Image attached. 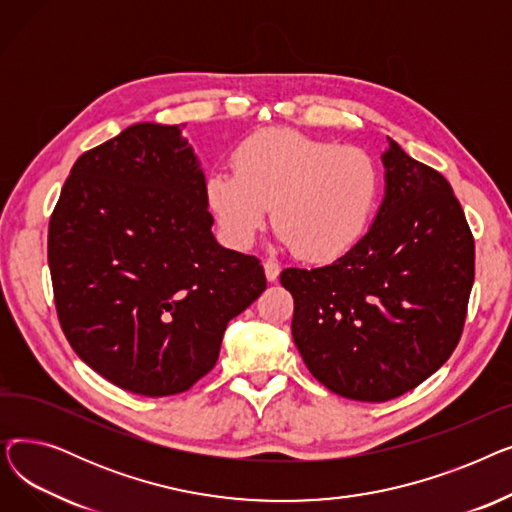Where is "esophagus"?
I'll list each match as a JSON object with an SVG mask.
<instances>
[{"mask_svg": "<svg viewBox=\"0 0 512 512\" xmlns=\"http://www.w3.org/2000/svg\"><path fill=\"white\" fill-rule=\"evenodd\" d=\"M263 270H265V278H267V282H276V280H278V276H280V270H282V267L278 265V261H274V259H267V261L263 263Z\"/></svg>", "mask_w": 512, "mask_h": 512, "instance_id": "obj_1", "label": "esophagus"}]
</instances>
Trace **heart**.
<instances>
[{
  "label": "heart",
  "mask_w": 512,
  "mask_h": 512,
  "mask_svg": "<svg viewBox=\"0 0 512 512\" xmlns=\"http://www.w3.org/2000/svg\"><path fill=\"white\" fill-rule=\"evenodd\" d=\"M209 172L207 205L232 247L245 249L267 207L292 253L332 261L367 234L382 197V170L365 149L338 147L292 128L259 130Z\"/></svg>",
  "instance_id": "obj_1"
}]
</instances>
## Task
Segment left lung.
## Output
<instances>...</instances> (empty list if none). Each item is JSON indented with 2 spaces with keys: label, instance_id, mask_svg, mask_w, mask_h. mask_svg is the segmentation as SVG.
I'll use <instances>...</instances> for the list:
<instances>
[{
  "label": "left lung",
  "instance_id": "1",
  "mask_svg": "<svg viewBox=\"0 0 512 512\" xmlns=\"http://www.w3.org/2000/svg\"><path fill=\"white\" fill-rule=\"evenodd\" d=\"M386 195L369 232L330 265L288 267L292 338L317 382L361 402L417 388L452 355L475 242L448 180L388 139Z\"/></svg>",
  "mask_w": 512,
  "mask_h": 512
}]
</instances>
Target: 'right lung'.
<instances>
[{
	"instance_id": "1",
	"label": "right lung",
	"mask_w": 512,
	"mask_h": 512,
	"mask_svg": "<svg viewBox=\"0 0 512 512\" xmlns=\"http://www.w3.org/2000/svg\"><path fill=\"white\" fill-rule=\"evenodd\" d=\"M205 176L180 126L141 122L76 159L49 220L60 326L122 390L172 396L218 361L263 265L218 245Z\"/></svg>"
}]
</instances>
